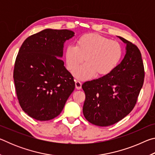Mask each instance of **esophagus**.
I'll use <instances>...</instances> for the list:
<instances>
[{
    "label": "esophagus",
    "mask_w": 155,
    "mask_h": 155,
    "mask_svg": "<svg viewBox=\"0 0 155 155\" xmlns=\"http://www.w3.org/2000/svg\"><path fill=\"white\" fill-rule=\"evenodd\" d=\"M75 87L77 90H81V87H82V83L79 81H75Z\"/></svg>",
    "instance_id": "34e87169"
}]
</instances>
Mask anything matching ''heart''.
<instances>
[{
	"mask_svg": "<svg viewBox=\"0 0 155 155\" xmlns=\"http://www.w3.org/2000/svg\"><path fill=\"white\" fill-rule=\"evenodd\" d=\"M122 56L120 43L96 33L81 36L76 46L68 45L65 51L68 69L74 71L85 60L87 62L74 72L76 77L87 79L96 74L107 75L114 71Z\"/></svg>",
	"mask_w": 155,
	"mask_h": 155,
	"instance_id": "obj_1",
	"label": "heart"
}]
</instances>
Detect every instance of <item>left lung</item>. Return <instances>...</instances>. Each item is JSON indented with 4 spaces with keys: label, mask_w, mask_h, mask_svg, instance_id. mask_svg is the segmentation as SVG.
I'll use <instances>...</instances> for the list:
<instances>
[{
    "label": "left lung",
    "mask_w": 155,
    "mask_h": 155,
    "mask_svg": "<svg viewBox=\"0 0 155 155\" xmlns=\"http://www.w3.org/2000/svg\"><path fill=\"white\" fill-rule=\"evenodd\" d=\"M126 44V54L114 71L98 79L84 83L83 113L85 119L100 127L114 124L134 108L144 81L141 54L135 44Z\"/></svg>",
    "instance_id": "8db88e82"
}]
</instances>
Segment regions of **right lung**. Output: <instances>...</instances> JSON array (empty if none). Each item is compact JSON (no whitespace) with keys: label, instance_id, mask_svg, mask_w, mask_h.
Masks as SVG:
<instances>
[{"label":"right lung","instance_id":"add662e5","mask_svg":"<svg viewBox=\"0 0 155 155\" xmlns=\"http://www.w3.org/2000/svg\"><path fill=\"white\" fill-rule=\"evenodd\" d=\"M72 31L46 28L27 38L15 59L14 80L21 108L30 117L46 121L59 115L75 88L61 59Z\"/></svg>","mask_w":155,"mask_h":155}]
</instances>
